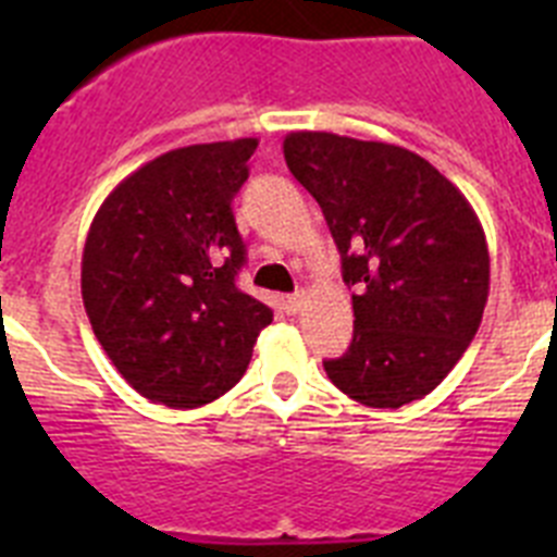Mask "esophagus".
Returning a JSON list of instances; mask_svg holds the SVG:
<instances>
[{
  "instance_id": "1",
  "label": "esophagus",
  "mask_w": 557,
  "mask_h": 557,
  "mask_svg": "<svg viewBox=\"0 0 557 557\" xmlns=\"http://www.w3.org/2000/svg\"><path fill=\"white\" fill-rule=\"evenodd\" d=\"M304 304H307V293H304V289H298V293H293V295H287V298H284V309H287L289 314L301 312Z\"/></svg>"
}]
</instances>
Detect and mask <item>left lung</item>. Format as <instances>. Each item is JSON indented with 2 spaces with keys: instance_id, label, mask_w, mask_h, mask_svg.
Here are the masks:
<instances>
[{
  "instance_id": "8db88e82",
  "label": "left lung",
  "mask_w": 557,
  "mask_h": 557,
  "mask_svg": "<svg viewBox=\"0 0 557 557\" xmlns=\"http://www.w3.org/2000/svg\"><path fill=\"white\" fill-rule=\"evenodd\" d=\"M343 259L354 339L326 359L348 398L396 410L424 398L469 348L488 301L485 231L462 191L418 152L326 131L284 139Z\"/></svg>"
}]
</instances>
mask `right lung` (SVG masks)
Listing matches in <instances>:
<instances>
[{"label": "right lung", "mask_w": 557, "mask_h": 557, "mask_svg": "<svg viewBox=\"0 0 557 557\" xmlns=\"http://www.w3.org/2000/svg\"><path fill=\"white\" fill-rule=\"evenodd\" d=\"M256 139L170 150L102 200L81 289L100 346L150 401L191 410L243 379L273 312L236 287L245 264L231 200Z\"/></svg>", "instance_id": "right-lung-1"}]
</instances>
